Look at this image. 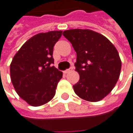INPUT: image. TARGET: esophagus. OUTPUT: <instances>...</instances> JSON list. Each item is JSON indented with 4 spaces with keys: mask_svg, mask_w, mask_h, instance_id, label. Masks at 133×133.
Here are the masks:
<instances>
[{
    "mask_svg": "<svg viewBox=\"0 0 133 133\" xmlns=\"http://www.w3.org/2000/svg\"><path fill=\"white\" fill-rule=\"evenodd\" d=\"M72 69H73V68H71L70 69H67V70H64L63 73H69L70 71V70H72Z\"/></svg>",
    "mask_w": 133,
    "mask_h": 133,
    "instance_id": "esophagus-1",
    "label": "esophagus"
}]
</instances>
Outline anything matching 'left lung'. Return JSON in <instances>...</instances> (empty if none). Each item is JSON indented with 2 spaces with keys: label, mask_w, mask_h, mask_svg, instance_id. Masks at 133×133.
<instances>
[{
  "label": "left lung",
  "mask_w": 133,
  "mask_h": 133,
  "mask_svg": "<svg viewBox=\"0 0 133 133\" xmlns=\"http://www.w3.org/2000/svg\"><path fill=\"white\" fill-rule=\"evenodd\" d=\"M63 34L77 55L76 70L80 79L73 90L80 98L99 102L112 91L120 75L122 63L108 39L89 29H70Z\"/></svg>",
  "instance_id": "left-lung-1"
}]
</instances>
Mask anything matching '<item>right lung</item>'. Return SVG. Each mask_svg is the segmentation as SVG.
Here are the masks:
<instances>
[{"mask_svg": "<svg viewBox=\"0 0 133 133\" xmlns=\"http://www.w3.org/2000/svg\"><path fill=\"white\" fill-rule=\"evenodd\" d=\"M63 31L39 33L22 45L12 60L10 74L18 96L34 107L43 105L54 97L63 73L54 64L53 47Z\"/></svg>", "mask_w": 133, "mask_h": 133, "instance_id": "1", "label": "right lung"}]
</instances>
